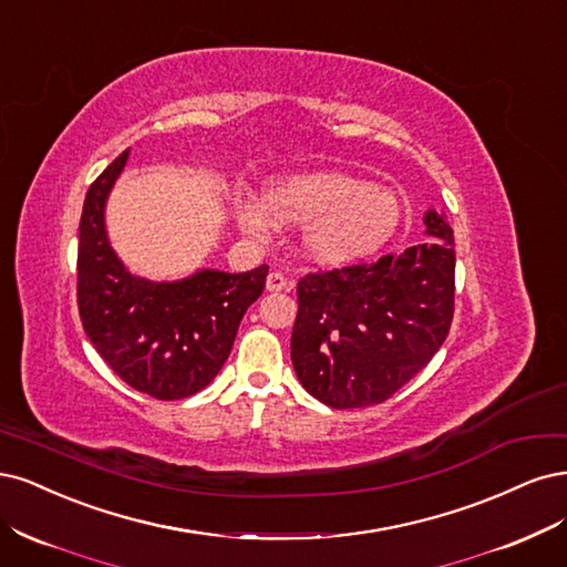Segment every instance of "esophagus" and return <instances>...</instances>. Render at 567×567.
<instances>
[{"instance_id":"34e87169","label":"esophagus","mask_w":567,"mask_h":567,"mask_svg":"<svg viewBox=\"0 0 567 567\" xmlns=\"http://www.w3.org/2000/svg\"><path fill=\"white\" fill-rule=\"evenodd\" d=\"M266 287H268V291H282V289L289 287V282H287L282 272H270L268 280H266Z\"/></svg>"}]
</instances>
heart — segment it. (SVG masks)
I'll list each match as a JSON object with an SVG mask.
<instances>
[{
    "label": "heart",
    "instance_id": "b5f03b06",
    "mask_svg": "<svg viewBox=\"0 0 567 567\" xmlns=\"http://www.w3.org/2000/svg\"><path fill=\"white\" fill-rule=\"evenodd\" d=\"M400 199L393 190L364 181L316 172L272 181L257 199H237L235 216L249 235L264 237L276 224H306L303 249L318 264H351L379 251L400 226Z\"/></svg>",
    "mask_w": 567,
    "mask_h": 567
}]
</instances>
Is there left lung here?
I'll list each match as a JSON object with an SVG mask.
<instances>
[{"label":"left lung","instance_id":"left-lung-1","mask_svg":"<svg viewBox=\"0 0 567 567\" xmlns=\"http://www.w3.org/2000/svg\"><path fill=\"white\" fill-rule=\"evenodd\" d=\"M424 224L435 243L299 280L291 364L327 408L383 403L443 346L454 316V235L445 214L431 209Z\"/></svg>","mask_w":567,"mask_h":567}]
</instances>
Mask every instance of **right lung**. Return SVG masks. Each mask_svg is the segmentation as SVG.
Returning a JSON list of instances; mask_svg holds the SVG:
<instances>
[{
    "label": "right lung",
    "instance_id": "1",
    "mask_svg": "<svg viewBox=\"0 0 567 567\" xmlns=\"http://www.w3.org/2000/svg\"><path fill=\"white\" fill-rule=\"evenodd\" d=\"M130 151L84 197L78 247V306L99 355L132 389L181 400L224 368L247 308L261 297L268 266L247 272L197 270L174 282L132 276L105 235V199Z\"/></svg>",
    "mask_w": 567,
    "mask_h": 567
}]
</instances>
